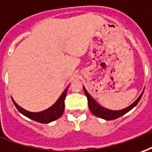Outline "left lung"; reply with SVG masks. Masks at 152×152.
<instances>
[{"mask_svg": "<svg viewBox=\"0 0 152 152\" xmlns=\"http://www.w3.org/2000/svg\"><path fill=\"white\" fill-rule=\"evenodd\" d=\"M84 88V92L87 97V100H88V106H89V109L91 110V111L92 112V114H94L95 115H96L100 118H102L104 120H107V121H111V120H115L121 117V115H125L126 113H127L128 111H131L133 107L137 106V103L139 102V101L141 100V96H142V94H143V91L141 92V94L140 95V96L137 98V100L135 102H133L131 106L126 107L125 109H122V110H119V111H112V110H109V109H106L105 107H103L101 105H99L97 102H96L93 99V97L90 95L87 91L86 90L85 87Z\"/></svg>", "mask_w": 152, "mask_h": 152, "instance_id": "8db88e82", "label": "left lung"}]
</instances>
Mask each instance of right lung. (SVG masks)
Listing matches in <instances>:
<instances>
[{
    "instance_id": "add662e5",
    "label": "right lung",
    "mask_w": 152,
    "mask_h": 152,
    "mask_svg": "<svg viewBox=\"0 0 152 152\" xmlns=\"http://www.w3.org/2000/svg\"><path fill=\"white\" fill-rule=\"evenodd\" d=\"M68 87L69 86H67L66 90L63 91V93L61 95V96L56 102V103H54L52 106L47 108L45 111H40V112H31V111H26L22 107H20L19 105H17L12 98L11 99H12V102L16 107V109L22 115H24L25 116H26L35 121L40 122V123H50L55 120L60 118L62 115L64 109H65V98L66 96Z\"/></svg>"
}]
</instances>
